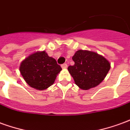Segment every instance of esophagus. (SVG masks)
<instances>
[{
  "instance_id": "esophagus-1",
  "label": "esophagus",
  "mask_w": 130,
  "mask_h": 130,
  "mask_svg": "<svg viewBox=\"0 0 130 130\" xmlns=\"http://www.w3.org/2000/svg\"><path fill=\"white\" fill-rule=\"evenodd\" d=\"M61 68H62V69H66V68H68V65H67V63H64V64H62V65H61Z\"/></svg>"
}]
</instances>
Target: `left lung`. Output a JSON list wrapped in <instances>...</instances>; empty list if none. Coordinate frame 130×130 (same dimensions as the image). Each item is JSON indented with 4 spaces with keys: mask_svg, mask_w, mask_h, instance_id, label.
Instances as JSON below:
<instances>
[{
    "mask_svg": "<svg viewBox=\"0 0 130 130\" xmlns=\"http://www.w3.org/2000/svg\"><path fill=\"white\" fill-rule=\"evenodd\" d=\"M74 65L68 68L76 86L82 90L96 87L106 77L111 65L101 55L87 50H79L72 57Z\"/></svg>",
    "mask_w": 130,
    "mask_h": 130,
    "instance_id": "8db88e82",
    "label": "left lung"
}]
</instances>
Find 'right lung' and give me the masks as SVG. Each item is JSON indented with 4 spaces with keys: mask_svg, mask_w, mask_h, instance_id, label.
Instances as JSON below:
<instances>
[{
    "mask_svg": "<svg viewBox=\"0 0 130 130\" xmlns=\"http://www.w3.org/2000/svg\"><path fill=\"white\" fill-rule=\"evenodd\" d=\"M19 70L30 87L43 90L53 85L62 68L44 51L35 52L25 58L21 62Z\"/></svg>",
    "mask_w": 130,
    "mask_h": 130,
    "instance_id": "add662e5",
    "label": "right lung"
}]
</instances>
